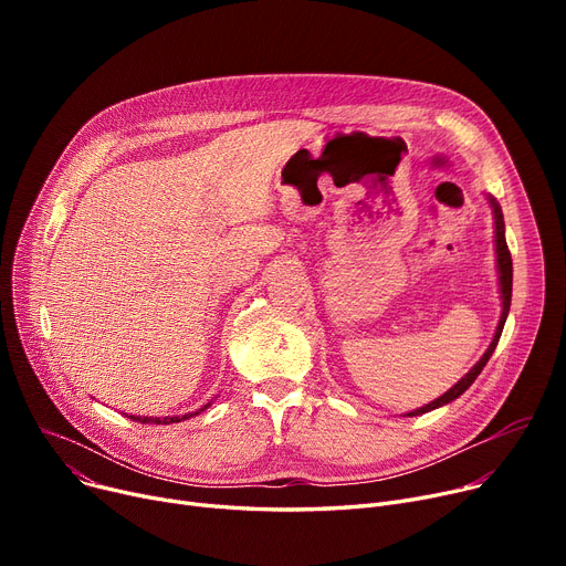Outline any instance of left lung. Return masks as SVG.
Returning a JSON list of instances; mask_svg holds the SVG:
<instances>
[{
  "label": "left lung",
  "mask_w": 566,
  "mask_h": 566,
  "mask_svg": "<svg viewBox=\"0 0 566 566\" xmlns=\"http://www.w3.org/2000/svg\"><path fill=\"white\" fill-rule=\"evenodd\" d=\"M489 203H491V211H493V224H495V235H493V243H495V263H497V284H500V301H502V312H500V321H497V328H495V335L489 344V348L484 350L482 358L478 360V365H474L459 382H454L452 388L444 392L442 397L433 399L431 403H424L422 408H415L410 412H406L408 418H415V415H422V412H429V410H436L444 403H450L454 399H459L470 385L474 382V378H478L482 374V369L486 367L489 358L493 355L495 346H497V339L502 335V328H504V321H507V314H510V305H512V254H510V248H507V241H504V218H502V208L500 203L495 201V197L486 195Z\"/></svg>",
  "instance_id": "1"
}]
</instances>
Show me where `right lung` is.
Listing matches in <instances>:
<instances>
[{"label": "right lung", "instance_id": "1", "mask_svg": "<svg viewBox=\"0 0 566 566\" xmlns=\"http://www.w3.org/2000/svg\"><path fill=\"white\" fill-rule=\"evenodd\" d=\"M208 406H211V401H208L203 408H199V410H195V412H188V415H181V418H178V415H167V418H148V415H126V418H130L133 422H142V424H174V422H184V420H190V418H195V415H199L201 410H206Z\"/></svg>", "mask_w": 566, "mask_h": 566}]
</instances>
